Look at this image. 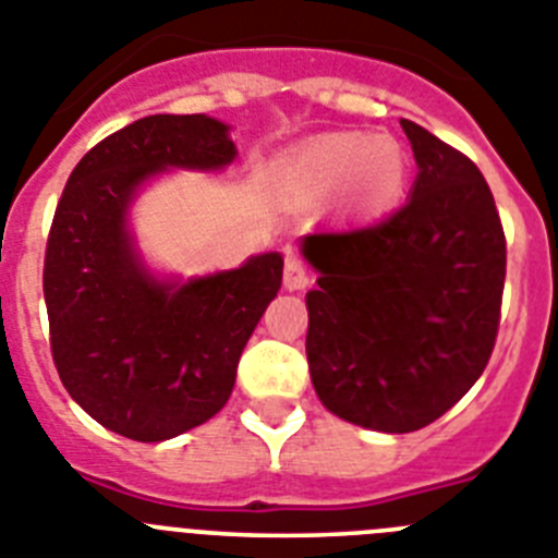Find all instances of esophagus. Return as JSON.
<instances>
[{
    "mask_svg": "<svg viewBox=\"0 0 558 558\" xmlns=\"http://www.w3.org/2000/svg\"><path fill=\"white\" fill-rule=\"evenodd\" d=\"M312 283V275H308L306 264L298 258H286V266H283V286L289 289V292H300V289H306V286Z\"/></svg>",
    "mask_w": 558,
    "mask_h": 558,
    "instance_id": "obj_1",
    "label": "esophagus"
}]
</instances>
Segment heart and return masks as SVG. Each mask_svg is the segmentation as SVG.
<instances>
[{
  "mask_svg": "<svg viewBox=\"0 0 558 558\" xmlns=\"http://www.w3.org/2000/svg\"><path fill=\"white\" fill-rule=\"evenodd\" d=\"M286 182L308 202L339 193L353 216H379L396 205L407 182V154L393 137L337 132L308 143L286 168Z\"/></svg>",
  "mask_w": 558,
  "mask_h": 558,
  "instance_id": "heart-1",
  "label": "heart"
}]
</instances>
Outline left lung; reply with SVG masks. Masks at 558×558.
Instances as JSON below:
<instances>
[{
	"label": "left lung",
	"mask_w": 558,
	"mask_h": 558,
	"mask_svg": "<svg viewBox=\"0 0 558 558\" xmlns=\"http://www.w3.org/2000/svg\"><path fill=\"white\" fill-rule=\"evenodd\" d=\"M418 177L407 205L348 232H312L306 356L319 401L376 433L433 424L481 379L506 283L500 213L477 165L401 120Z\"/></svg>",
	"instance_id": "8db88e82"
}]
</instances>
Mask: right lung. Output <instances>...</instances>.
Returning <instances> with one entry per match:
<instances>
[{"instance_id":"1","label":"right lung","mask_w":558,"mask_h":558,"mask_svg":"<svg viewBox=\"0 0 558 558\" xmlns=\"http://www.w3.org/2000/svg\"><path fill=\"white\" fill-rule=\"evenodd\" d=\"M235 154L221 120L151 114L100 140L66 179L45 255L52 360L66 393L123 438L157 444L219 413L280 289V252L202 278H159L129 230L154 177L221 171Z\"/></svg>"}]
</instances>
